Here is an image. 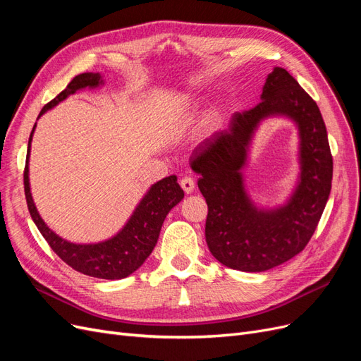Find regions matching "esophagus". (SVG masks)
<instances>
[{
    "label": "esophagus",
    "mask_w": 361,
    "mask_h": 361,
    "mask_svg": "<svg viewBox=\"0 0 361 361\" xmlns=\"http://www.w3.org/2000/svg\"><path fill=\"white\" fill-rule=\"evenodd\" d=\"M180 187L185 191V194H191L195 190V182L192 178L185 176L180 179Z\"/></svg>",
    "instance_id": "obj_1"
}]
</instances>
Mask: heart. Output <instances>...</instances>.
I'll return each instance as SVG.
<instances>
[{"mask_svg": "<svg viewBox=\"0 0 361 361\" xmlns=\"http://www.w3.org/2000/svg\"><path fill=\"white\" fill-rule=\"evenodd\" d=\"M220 128H221V117L218 114H212V116L206 118V122L203 125V134L204 135H212Z\"/></svg>", "mask_w": 361, "mask_h": 361, "instance_id": "heart-1", "label": "heart"}]
</instances>
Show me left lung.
<instances>
[{"label":"left lung","mask_w":361,"mask_h":361,"mask_svg":"<svg viewBox=\"0 0 361 361\" xmlns=\"http://www.w3.org/2000/svg\"><path fill=\"white\" fill-rule=\"evenodd\" d=\"M260 101L233 114L228 128L206 138L191 157L207 203V247L220 264L245 272L279 267L304 250L321 220L333 179L324 118L297 80L286 69L274 68ZM269 116H286L298 126L300 173L285 204L260 208L249 197L242 170L257 128Z\"/></svg>","instance_id":"obj_1"}]
</instances>
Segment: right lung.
I'll return each mask as SVG.
<instances>
[{"mask_svg": "<svg viewBox=\"0 0 361 361\" xmlns=\"http://www.w3.org/2000/svg\"><path fill=\"white\" fill-rule=\"evenodd\" d=\"M101 85H104L101 73L85 72L76 75L68 84L66 89L42 108L39 117H42L48 110L59 105L64 99H68L71 94H75L76 92L84 89H97ZM35 129L36 125L32 126L28 140L24 188L30 215L37 226L39 232L47 239L49 247L56 251V255L75 271L81 272V274L105 280H120L130 276L150 256L152 250L155 248L158 243L161 227L167 214L183 199V190L179 187L178 178L169 176L152 185L143 195V199L137 204L133 215L129 216L126 224L114 236L93 244L71 243L51 231L47 223L43 221L35 200H32L28 159Z\"/></svg>", "mask_w": 361, "mask_h": 361, "instance_id": "obj_1", "label": "right lung"}]
</instances>
